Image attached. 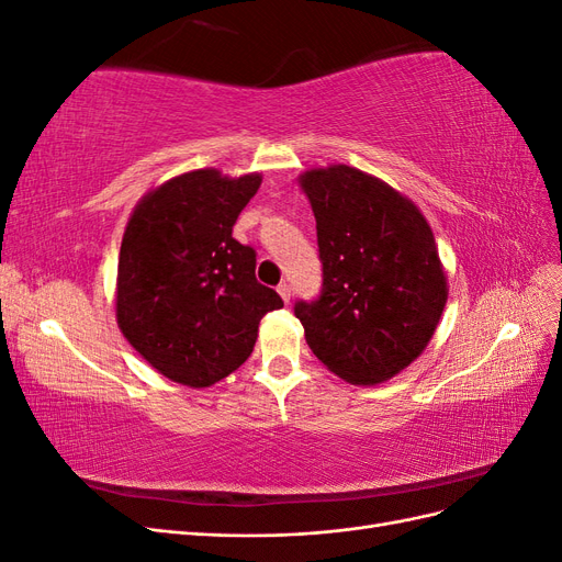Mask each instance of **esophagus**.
I'll return each instance as SVG.
<instances>
[{
	"mask_svg": "<svg viewBox=\"0 0 562 562\" xmlns=\"http://www.w3.org/2000/svg\"><path fill=\"white\" fill-rule=\"evenodd\" d=\"M279 295L283 297V302H285V304L291 302V295H293V291H291V285H288L285 281H283V283H279Z\"/></svg>",
	"mask_w": 562,
	"mask_h": 562,
	"instance_id": "obj_1",
	"label": "esophagus"
}]
</instances>
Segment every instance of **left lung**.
Segmentation results:
<instances>
[{"label": "left lung", "instance_id": "obj_1", "mask_svg": "<svg viewBox=\"0 0 562 562\" xmlns=\"http://www.w3.org/2000/svg\"><path fill=\"white\" fill-rule=\"evenodd\" d=\"M316 217L321 295L295 316L316 359L351 384H378L429 345L448 300L434 232L413 201L359 168L300 178Z\"/></svg>", "mask_w": 562, "mask_h": 562}]
</instances>
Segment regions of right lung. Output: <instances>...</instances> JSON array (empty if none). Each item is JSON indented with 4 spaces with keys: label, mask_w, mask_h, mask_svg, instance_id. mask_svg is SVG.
Segmentation results:
<instances>
[{
    "label": "right lung",
    "mask_w": 562,
    "mask_h": 562,
    "mask_svg": "<svg viewBox=\"0 0 562 562\" xmlns=\"http://www.w3.org/2000/svg\"><path fill=\"white\" fill-rule=\"evenodd\" d=\"M260 182L201 168L149 192L128 220L116 323L168 380L199 389L227 378L250 356L260 318L283 307L255 279V248L232 236Z\"/></svg>",
    "instance_id": "1"
}]
</instances>
